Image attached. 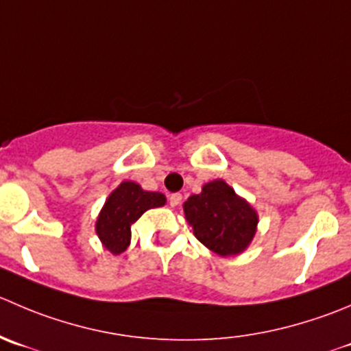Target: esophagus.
<instances>
[{"label": "esophagus", "instance_id": "34e87169", "mask_svg": "<svg viewBox=\"0 0 351 351\" xmlns=\"http://www.w3.org/2000/svg\"><path fill=\"white\" fill-rule=\"evenodd\" d=\"M168 200H169V206H178L180 202H182V193H171V195L168 197Z\"/></svg>", "mask_w": 351, "mask_h": 351}]
</instances>
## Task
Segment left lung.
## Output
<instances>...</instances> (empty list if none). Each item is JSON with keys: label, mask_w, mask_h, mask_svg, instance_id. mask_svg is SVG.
<instances>
[{"label": "left lung", "mask_w": 351, "mask_h": 351, "mask_svg": "<svg viewBox=\"0 0 351 351\" xmlns=\"http://www.w3.org/2000/svg\"><path fill=\"white\" fill-rule=\"evenodd\" d=\"M183 210L197 240L223 257L243 252L255 234L257 214L223 180L206 183Z\"/></svg>", "instance_id": "obj_1"}]
</instances>
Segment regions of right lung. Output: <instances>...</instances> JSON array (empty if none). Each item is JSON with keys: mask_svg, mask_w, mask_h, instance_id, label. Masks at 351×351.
Masks as SVG:
<instances>
[{"mask_svg": "<svg viewBox=\"0 0 351 351\" xmlns=\"http://www.w3.org/2000/svg\"><path fill=\"white\" fill-rule=\"evenodd\" d=\"M166 197L159 192H145L134 182H123L104 204L96 223V231L104 247L113 254L127 250L132 238V224L147 209L165 206Z\"/></svg>", "mask_w": 351, "mask_h": 351, "instance_id": "obj_1", "label": "right lung"}]
</instances>
